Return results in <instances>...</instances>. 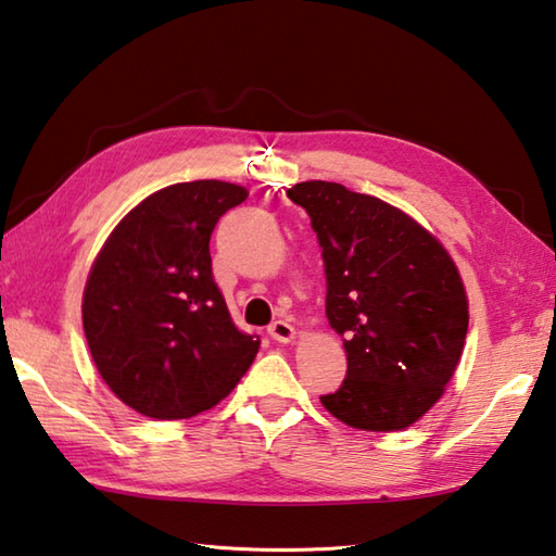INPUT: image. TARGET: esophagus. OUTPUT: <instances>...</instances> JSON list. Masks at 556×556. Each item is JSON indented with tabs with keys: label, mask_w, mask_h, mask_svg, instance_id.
<instances>
[{
	"label": "esophagus",
	"mask_w": 556,
	"mask_h": 556,
	"mask_svg": "<svg viewBox=\"0 0 556 556\" xmlns=\"http://www.w3.org/2000/svg\"><path fill=\"white\" fill-rule=\"evenodd\" d=\"M268 337L274 339V341H278V343H288V341L295 339V329H292V324L278 319V321H274L268 327Z\"/></svg>",
	"instance_id": "1"
}]
</instances>
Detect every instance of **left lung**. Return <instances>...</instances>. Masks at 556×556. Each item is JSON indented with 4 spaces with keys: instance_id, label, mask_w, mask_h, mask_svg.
Masks as SVG:
<instances>
[{
    "instance_id": "obj_1",
    "label": "left lung",
    "mask_w": 556,
    "mask_h": 556,
    "mask_svg": "<svg viewBox=\"0 0 556 556\" xmlns=\"http://www.w3.org/2000/svg\"><path fill=\"white\" fill-rule=\"evenodd\" d=\"M312 219L327 274V317L349 355L345 380L319 396L361 431H402L445 392L467 337L455 261L416 219L331 181L288 191Z\"/></svg>"
}]
</instances>
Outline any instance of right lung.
<instances>
[{
  "instance_id": "add662e5",
  "label": "right lung",
  "mask_w": 556,
  "mask_h": 556,
  "mask_svg": "<svg viewBox=\"0 0 556 556\" xmlns=\"http://www.w3.org/2000/svg\"><path fill=\"white\" fill-rule=\"evenodd\" d=\"M247 188L203 179L132 207L93 261L81 321L103 382L162 421L191 418L235 390L261 339L235 327L213 278L211 235Z\"/></svg>"
}]
</instances>
